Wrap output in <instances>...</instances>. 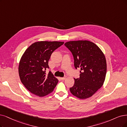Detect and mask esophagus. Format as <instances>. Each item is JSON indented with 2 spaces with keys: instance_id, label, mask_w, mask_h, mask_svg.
<instances>
[{
  "instance_id": "34e87169",
  "label": "esophagus",
  "mask_w": 127,
  "mask_h": 127,
  "mask_svg": "<svg viewBox=\"0 0 127 127\" xmlns=\"http://www.w3.org/2000/svg\"><path fill=\"white\" fill-rule=\"evenodd\" d=\"M61 80L64 81V80H65V79H66V77H61Z\"/></svg>"
}]
</instances>
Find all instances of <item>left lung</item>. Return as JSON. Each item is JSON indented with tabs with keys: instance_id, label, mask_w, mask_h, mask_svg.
<instances>
[{
	"instance_id": "left-lung-1",
	"label": "left lung",
	"mask_w": 127,
	"mask_h": 127,
	"mask_svg": "<svg viewBox=\"0 0 127 127\" xmlns=\"http://www.w3.org/2000/svg\"><path fill=\"white\" fill-rule=\"evenodd\" d=\"M71 52L76 69L80 75L74 78V86L69 88L72 94L79 99L92 96L104 83L107 63L105 55L96 44L87 40L72 41L64 44Z\"/></svg>"
}]
</instances>
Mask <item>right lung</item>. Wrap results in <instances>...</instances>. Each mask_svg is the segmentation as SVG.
Returning a JSON list of instances; mask_svg holds the SVG:
<instances>
[{
    "label": "right lung",
    "instance_id": "add662e5",
    "mask_svg": "<svg viewBox=\"0 0 127 127\" xmlns=\"http://www.w3.org/2000/svg\"><path fill=\"white\" fill-rule=\"evenodd\" d=\"M63 42L39 41L32 44L22 55L19 65L20 80L27 90L33 94L43 97L52 92L59 82L53 74L45 70L50 56Z\"/></svg>",
    "mask_w": 127,
    "mask_h": 127
}]
</instances>
